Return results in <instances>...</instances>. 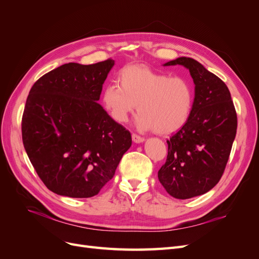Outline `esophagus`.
Returning <instances> with one entry per match:
<instances>
[{
    "mask_svg": "<svg viewBox=\"0 0 259 259\" xmlns=\"http://www.w3.org/2000/svg\"><path fill=\"white\" fill-rule=\"evenodd\" d=\"M132 139H133V142L136 143V144H142V143L145 142V138L144 137H140V136H138L136 134H133L132 135Z\"/></svg>",
    "mask_w": 259,
    "mask_h": 259,
    "instance_id": "esophagus-1",
    "label": "esophagus"
}]
</instances>
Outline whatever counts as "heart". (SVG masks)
I'll list each match as a JSON object with an SVG mask.
<instances>
[{
	"instance_id": "1",
	"label": "heart",
	"mask_w": 259,
	"mask_h": 259,
	"mask_svg": "<svg viewBox=\"0 0 259 259\" xmlns=\"http://www.w3.org/2000/svg\"><path fill=\"white\" fill-rule=\"evenodd\" d=\"M117 84H109L101 101L117 123L126 122L138 109L135 123L140 131L168 135L189 120L194 106V86L186 76H169L146 66H130L117 75Z\"/></svg>"
}]
</instances>
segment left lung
Listing matches in <instances>:
<instances>
[{
	"label": "left lung",
	"mask_w": 259,
	"mask_h": 259,
	"mask_svg": "<svg viewBox=\"0 0 259 259\" xmlns=\"http://www.w3.org/2000/svg\"><path fill=\"white\" fill-rule=\"evenodd\" d=\"M183 66L194 83L189 120L167 140L168 154L158 177L168 194L185 200L204 194L222 178L237 134V112L227 85L189 57L163 66Z\"/></svg>",
	"instance_id": "8db88e82"
}]
</instances>
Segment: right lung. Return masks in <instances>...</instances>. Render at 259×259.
<instances>
[{
    "label": "right lung",
    "instance_id": "1",
    "mask_svg": "<svg viewBox=\"0 0 259 259\" xmlns=\"http://www.w3.org/2000/svg\"><path fill=\"white\" fill-rule=\"evenodd\" d=\"M114 66L62 65L30 90L22 115V143L30 162L51 191L70 198L96 195L132 146L131 133L99 100Z\"/></svg>",
    "mask_w": 259,
    "mask_h": 259
}]
</instances>
